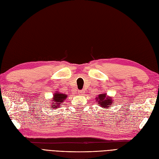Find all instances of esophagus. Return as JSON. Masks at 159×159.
Returning a JSON list of instances; mask_svg holds the SVG:
<instances>
[{
    "label": "esophagus",
    "mask_w": 159,
    "mask_h": 159,
    "mask_svg": "<svg viewBox=\"0 0 159 159\" xmlns=\"http://www.w3.org/2000/svg\"><path fill=\"white\" fill-rule=\"evenodd\" d=\"M84 93H85V92H84V91L82 90V91H80L79 92V94H80V95H84Z\"/></svg>",
    "instance_id": "34e87169"
}]
</instances>
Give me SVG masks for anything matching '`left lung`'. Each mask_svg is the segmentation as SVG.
Wrapping results in <instances>:
<instances>
[{"instance_id":"obj_1","label":"left lung","mask_w":159,"mask_h":159,"mask_svg":"<svg viewBox=\"0 0 159 159\" xmlns=\"http://www.w3.org/2000/svg\"><path fill=\"white\" fill-rule=\"evenodd\" d=\"M113 97L107 96V93H103L102 94H99L98 97H96V102H98L99 105L101 107L109 109L112 105L113 100Z\"/></svg>"}]
</instances>
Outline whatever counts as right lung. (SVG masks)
I'll use <instances>...</instances> for the list:
<instances>
[{"mask_svg":"<svg viewBox=\"0 0 159 159\" xmlns=\"http://www.w3.org/2000/svg\"><path fill=\"white\" fill-rule=\"evenodd\" d=\"M67 97H68V95L64 94V93H60L58 91H56L54 95H53L52 101H50V102L51 103L50 105H49V106L51 107L54 109L60 108V106H62V103L65 101V99L67 98Z\"/></svg>","mask_w":159,"mask_h":159,"instance_id":"1","label":"right lung"}]
</instances>
